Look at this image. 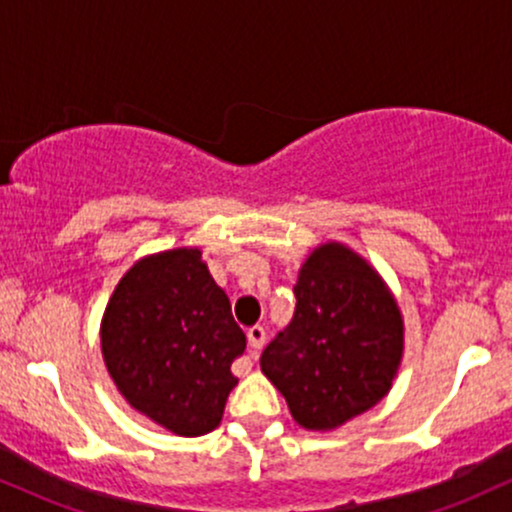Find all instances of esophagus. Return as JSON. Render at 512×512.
Here are the masks:
<instances>
[{"instance_id": "esophagus-1", "label": "esophagus", "mask_w": 512, "mask_h": 512, "mask_svg": "<svg viewBox=\"0 0 512 512\" xmlns=\"http://www.w3.org/2000/svg\"><path fill=\"white\" fill-rule=\"evenodd\" d=\"M264 342H267V332H264V327H260V325L250 327V330H248V344H250L252 356L260 354Z\"/></svg>"}]
</instances>
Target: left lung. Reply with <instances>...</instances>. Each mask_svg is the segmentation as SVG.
<instances>
[{
  "instance_id": "1",
  "label": "left lung",
  "mask_w": 512,
  "mask_h": 512,
  "mask_svg": "<svg viewBox=\"0 0 512 512\" xmlns=\"http://www.w3.org/2000/svg\"><path fill=\"white\" fill-rule=\"evenodd\" d=\"M296 313L262 351V373L303 428L330 431L378 404L402 361V315L383 279L344 245L298 274Z\"/></svg>"
}]
</instances>
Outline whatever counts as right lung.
<instances>
[{
	"label": "right lung",
	"instance_id": "right-lung-1",
	"mask_svg": "<svg viewBox=\"0 0 512 512\" xmlns=\"http://www.w3.org/2000/svg\"><path fill=\"white\" fill-rule=\"evenodd\" d=\"M105 366L134 409L178 436L221 424L245 334L199 250L137 262L117 284L101 327Z\"/></svg>",
	"mask_w": 512,
	"mask_h": 512
}]
</instances>
